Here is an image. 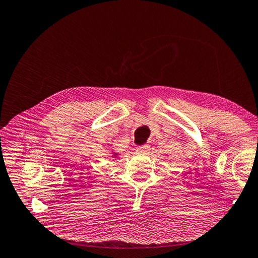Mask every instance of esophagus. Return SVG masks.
Returning a JSON list of instances; mask_svg holds the SVG:
<instances>
[{
  "instance_id": "1",
  "label": "esophagus",
  "mask_w": 258,
  "mask_h": 258,
  "mask_svg": "<svg viewBox=\"0 0 258 258\" xmlns=\"http://www.w3.org/2000/svg\"><path fill=\"white\" fill-rule=\"evenodd\" d=\"M150 145L145 144V145H142V146H139L138 149H136V152L140 153V154H148L150 152Z\"/></svg>"
}]
</instances>
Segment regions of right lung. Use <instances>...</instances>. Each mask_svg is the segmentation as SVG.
Returning a JSON list of instances; mask_svg holds the SVG:
<instances>
[{
  "instance_id": "obj_1",
  "label": "right lung",
  "mask_w": 258,
  "mask_h": 258,
  "mask_svg": "<svg viewBox=\"0 0 258 258\" xmlns=\"http://www.w3.org/2000/svg\"><path fill=\"white\" fill-rule=\"evenodd\" d=\"M114 155H116V154H114Z\"/></svg>"
}]
</instances>
